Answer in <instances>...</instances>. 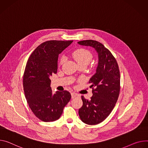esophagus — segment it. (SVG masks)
Instances as JSON below:
<instances>
[{"label": "esophagus", "instance_id": "34e87169", "mask_svg": "<svg viewBox=\"0 0 148 148\" xmlns=\"http://www.w3.org/2000/svg\"><path fill=\"white\" fill-rule=\"evenodd\" d=\"M71 98L72 99H74V98H75V97H77L78 96V95H77V94H75V93H74V92H71Z\"/></svg>", "mask_w": 148, "mask_h": 148}]
</instances>
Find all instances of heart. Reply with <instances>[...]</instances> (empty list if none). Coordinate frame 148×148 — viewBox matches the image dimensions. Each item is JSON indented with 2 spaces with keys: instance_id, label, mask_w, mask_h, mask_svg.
<instances>
[{
  "instance_id": "1",
  "label": "heart",
  "mask_w": 148,
  "mask_h": 148,
  "mask_svg": "<svg viewBox=\"0 0 148 148\" xmlns=\"http://www.w3.org/2000/svg\"><path fill=\"white\" fill-rule=\"evenodd\" d=\"M72 57L77 62L78 65H87L92 60L93 56L91 52L84 48H79L72 52ZM65 61V57H61L60 58L59 65H61Z\"/></svg>"
}]
</instances>
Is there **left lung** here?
Listing matches in <instances>:
<instances>
[{"label": "left lung", "instance_id": "obj_1", "mask_svg": "<svg viewBox=\"0 0 148 148\" xmlns=\"http://www.w3.org/2000/svg\"><path fill=\"white\" fill-rule=\"evenodd\" d=\"M78 44L91 47L98 53L96 73L89 81L92 96L88 100L82 96L83 104L78 110L83 122L89 125H97L109 116L117 101L120 89L119 66L110 51L100 42L90 39Z\"/></svg>", "mask_w": 148, "mask_h": 148}]
</instances>
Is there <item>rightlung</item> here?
<instances>
[{
  "mask_svg": "<svg viewBox=\"0 0 148 148\" xmlns=\"http://www.w3.org/2000/svg\"><path fill=\"white\" fill-rule=\"evenodd\" d=\"M72 42H43L33 51L26 63L23 77L25 96L34 114L43 122L58 120L71 99L68 91L52 94L49 77L57 72L58 55Z\"/></svg>",
  "mask_w": 148,
  "mask_h": 148,
  "instance_id": "1",
  "label": "right lung"
}]
</instances>
